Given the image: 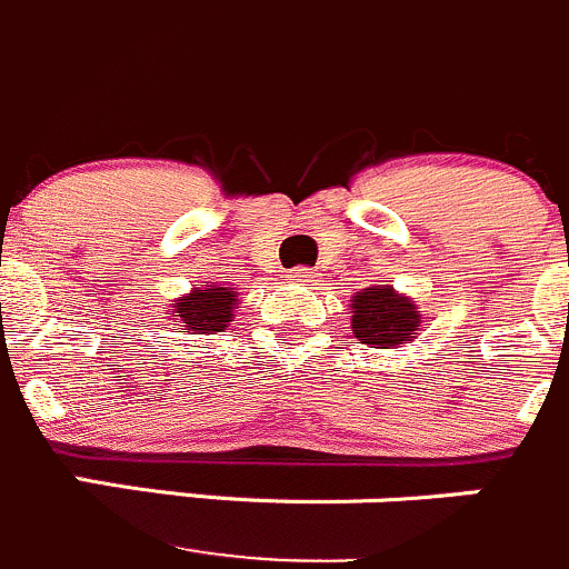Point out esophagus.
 <instances>
[{"mask_svg": "<svg viewBox=\"0 0 569 569\" xmlns=\"http://www.w3.org/2000/svg\"><path fill=\"white\" fill-rule=\"evenodd\" d=\"M289 280H291V283H311V269H306V267L291 269Z\"/></svg>", "mask_w": 569, "mask_h": 569, "instance_id": "34e87169", "label": "esophagus"}]
</instances>
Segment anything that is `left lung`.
<instances>
[{
  "instance_id": "obj_1",
  "label": "left lung",
  "mask_w": 569,
  "mask_h": 569,
  "mask_svg": "<svg viewBox=\"0 0 569 569\" xmlns=\"http://www.w3.org/2000/svg\"><path fill=\"white\" fill-rule=\"evenodd\" d=\"M347 311H350V328L358 345H369L375 350H397V347L411 345L425 319L417 302L389 283L356 291Z\"/></svg>"
}]
</instances>
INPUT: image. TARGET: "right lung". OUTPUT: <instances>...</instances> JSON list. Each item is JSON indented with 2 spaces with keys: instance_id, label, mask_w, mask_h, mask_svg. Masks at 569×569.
Listing matches in <instances>:
<instances>
[{
  "instance_id": "right-lung-1",
  "label": "right lung",
  "mask_w": 569,
  "mask_h": 569,
  "mask_svg": "<svg viewBox=\"0 0 569 569\" xmlns=\"http://www.w3.org/2000/svg\"><path fill=\"white\" fill-rule=\"evenodd\" d=\"M239 291L224 283H206L169 302V319L183 336L222 333L236 319Z\"/></svg>"
}]
</instances>
